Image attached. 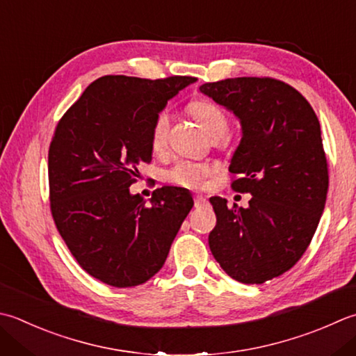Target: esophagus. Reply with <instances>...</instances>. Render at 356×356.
Returning <instances> with one entry per match:
<instances>
[{
    "label": "esophagus",
    "instance_id": "34e87169",
    "mask_svg": "<svg viewBox=\"0 0 356 356\" xmlns=\"http://www.w3.org/2000/svg\"><path fill=\"white\" fill-rule=\"evenodd\" d=\"M205 205V199L202 196H194V207H202Z\"/></svg>",
    "mask_w": 356,
    "mask_h": 356
}]
</instances>
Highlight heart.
<instances>
[{
  "label": "heart",
  "mask_w": 356,
  "mask_h": 356,
  "mask_svg": "<svg viewBox=\"0 0 356 356\" xmlns=\"http://www.w3.org/2000/svg\"><path fill=\"white\" fill-rule=\"evenodd\" d=\"M188 111L193 114V117L200 123V127L204 128L208 136L211 138H219L227 134L229 122L225 114V111L222 109L218 103L207 99L193 100L188 104ZM171 127V115L166 109L159 111L156 114L154 120L151 123V132H149V140L151 148L156 152L162 151L166 142H168ZM210 174V166L205 163L197 162H188V160H180L176 162L168 170L163 171V179L168 184L182 186V188H199L204 184L205 177Z\"/></svg>",
  "instance_id": "b5f03b06"
}]
</instances>
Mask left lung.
Wrapping results in <instances>:
<instances>
[{
	"instance_id": "left-lung-1",
	"label": "left lung",
	"mask_w": 356,
	"mask_h": 356,
	"mask_svg": "<svg viewBox=\"0 0 356 356\" xmlns=\"http://www.w3.org/2000/svg\"><path fill=\"white\" fill-rule=\"evenodd\" d=\"M200 90L241 118L232 188L253 196L248 208L210 199L218 222L208 243L228 276L264 284L301 259L321 219L329 190L321 127L305 97L271 76L205 83Z\"/></svg>"
}]
</instances>
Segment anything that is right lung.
Returning a JSON list of instances; mask_svg holds the SVG:
<instances>
[{"instance_id":"1","label":"right lung","mask_w":356,"mask_h":356,"mask_svg":"<svg viewBox=\"0 0 356 356\" xmlns=\"http://www.w3.org/2000/svg\"><path fill=\"white\" fill-rule=\"evenodd\" d=\"M104 75L58 120L49 146V200L60 236L79 266L113 287H136L163 267L194 205L186 191L162 186L149 205L132 196L138 163L151 162V123L193 83Z\"/></svg>"}]
</instances>
